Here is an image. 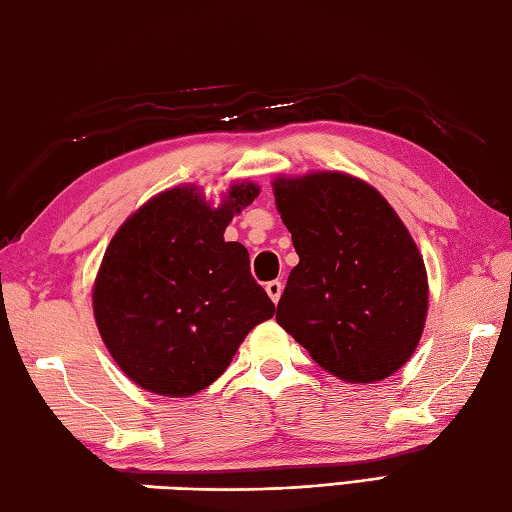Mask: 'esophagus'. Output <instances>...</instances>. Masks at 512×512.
Segmentation results:
<instances>
[{
    "instance_id": "obj_1",
    "label": "esophagus",
    "mask_w": 512,
    "mask_h": 512,
    "mask_svg": "<svg viewBox=\"0 0 512 512\" xmlns=\"http://www.w3.org/2000/svg\"><path fill=\"white\" fill-rule=\"evenodd\" d=\"M265 292L274 303H278V298H281V294H283V283L281 281H269L265 285Z\"/></svg>"
}]
</instances>
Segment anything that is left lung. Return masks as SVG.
I'll list each match as a JSON object with an SVG mask.
<instances>
[{"mask_svg":"<svg viewBox=\"0 0 512 512\" xmlns=\"http://www.w3.org/2000/svg\"><path fill=\"white\" fill-rule=\"evenodd\" d=\"M276 209L298 265L276 321L325 372L374 383L408 363L428 316V274L379 191L343 171L278 176Z\"/></svg>","mask_w":512,"mask_h":512,"instance_id":"8db88e82","label":"left lung"}]
</instances>
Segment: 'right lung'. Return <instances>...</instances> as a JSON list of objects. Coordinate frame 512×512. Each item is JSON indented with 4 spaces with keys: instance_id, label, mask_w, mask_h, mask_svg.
<instances>
[{
    "instance_id": "right-lung-1",
    "label": "right lung",
    "mask_w": 512,
    "mask_h": 512,
    "mask_svg": "<svg viewBox=\"0 0 512 512\" xmlns=\"http://www.w3.org/2000/svg\"><path fill=\"white\" fill-rule=\"evenodd\" d=\"M258 194L254 182H234L214 205L196 185L171 187L115 231L93 283V316L113 361L142 390L171 399L205 390L274 316L249 252L225 240Z\"/></svg>"
}]
</instances>
